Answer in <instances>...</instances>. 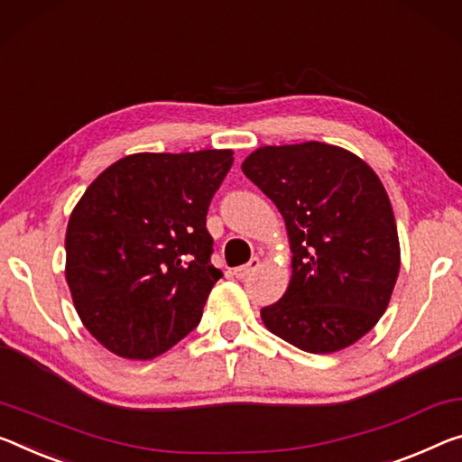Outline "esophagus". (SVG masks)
<instances>
[{"mask_svg":"<svg viewBox=\"0 0 462 462\" xmlns=\"http://www.w3.org/2000/svg\"><path fill=\"white\" fill-rule=\"evenodd\" d=\"M258 266H260V258H255V255H254V258L247 262V264L236 268V271H233V274H236L237 279H245V276H250L254 271H258Z\"/></svg>","mask_w":462,"mask_h":462,"instance_id":"34e87169","label":"esophagus"}]
</instances>
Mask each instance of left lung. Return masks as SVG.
Segmentation results:
<instances>
[{"instance_id": "8db88e82", "label": "left lung", "mask_w": 462, "mask_h": 462, "mask_svg": "<svg viewBox=\"0 0 462 462\" xmlns=\"http://www.w3.org/2000/svg\"><path fill=\"white\" fill-rule=\"evenodd\" d=\"M241 171L276 204L293 252L285 295L260 311L266 328L308 353L353 345L386 311L401 268L378 175L322 142L258 148Z\"/></svg>"}]
</instances>
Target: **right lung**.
<instances>
[{
  "label": "right lung",
  "instance_id": "obj_1",
  "mask_svg": "<svg viewBox=\"0 0 462 462\" xmlns=\"http://www.w3.org/2000/svg\"><path fill=\"white\" fill-rule=\"evenodd\" d=\"M231 151L140 152L84 191L66 233V279L98 343L152 359L200 324L223 273L210 264L207 215Z\"/></svg>",
  "mask_w": 462,
  "mask_h": 462
}]
</instances>
